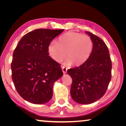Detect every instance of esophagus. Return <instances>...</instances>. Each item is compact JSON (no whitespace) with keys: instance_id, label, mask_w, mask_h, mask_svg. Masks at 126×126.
I'll return each mask as SVG.
<instances>
[{"instance_id":"esophagus-1","label":"esophagus","mask_w":126,"mask_h":126,"mask_svg":"<svg viewBox=\"0 0 126 126\" xmlns=\"http://www.w3.org/2000/svg\"><path fill=\"white\" fill-rule=\"evenodd\" d=\"M61 68H62V70H63V73H64V74H65V73H66V72H67V68H65V66H62L61 67Z\"/></svg>"}]
</instances>
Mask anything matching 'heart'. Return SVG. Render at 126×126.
<instances>
[{
  "label": "heart",
  "mask_w": 126,
  "mask_h": 126,
  "mask_svg": "<svg viewBox=\"0 0 126 126\" xmlns=\"http://www.w3.org/2000/svg\"><path fill=\"white\" fill-rule=\"evenodd\" d=\"M94 43L90 37L76 32H68L60 36L58 43L52 42L48 46V52L53 60L61 63L66 57V65L80 66L89 59Z\"/></svg>",
  "instance_id": "b5f03b06"
}]
</instances>
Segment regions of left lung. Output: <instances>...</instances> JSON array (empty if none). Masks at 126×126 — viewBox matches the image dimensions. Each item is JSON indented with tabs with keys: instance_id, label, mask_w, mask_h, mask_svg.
Wrapping results in <instances>:
<instances>
[{
	"instance_id": "obj_1",
	"label": "left lung",
	"mask_w": 126,
	"mask_h": 126,
	"mask_svg": "<svg viewBox=\"0 0 126 126\" xmlns=\"http://www.w3.org/2000/svg\"><path fill=\"white\" fill-rule=\"evenodd\" d=\"M94 43L89 59L77 68L68 69L72 77L70 95L79 104H88L106 94L111 79L112 63L108 47L101 38L88 32Z\"/></svg>"
}]
</instances>
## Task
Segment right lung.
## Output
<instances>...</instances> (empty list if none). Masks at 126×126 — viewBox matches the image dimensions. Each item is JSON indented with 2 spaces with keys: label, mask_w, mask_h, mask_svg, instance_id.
Listing matches in <instances>:
<instances>
[{
  "label": "right lung",
  "mask_w": 126,
  "mask_h": 126,
  "mask_svg": "<svg viewBox=\"0 0 126 126\" xmlns=\"http://www.w3.org/2000/svg\"><path fill=\"white\" fill-rule=\"evenodd\" d=\"M63 30L36 29L25 34L14 51L12 79L19 95L29 102L47 103L54 82L63 76L60 65L49 56L48 46Z\"/></svg>",
  "instance_id": "1"
}]
</instances>
